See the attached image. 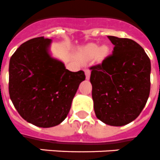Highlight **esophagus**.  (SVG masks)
<instances>
[{
  "label": "esophagus",
  "instance_id": "esophagus-1",
  "mask_svg": "<svg viewBox=\"0 0 160 160\" xmlns=\"http://www.w3.org/2000/svg\"><path fill=\"white\" fill-rule=\"evenodd\" d=\"M84 72H85V76H86V79H87V80H89V78H90V74H91L90 70H89V69H85Z\"/></svg>",
  "mask_w": 160,
  "mask_h": 160
}]
</instances>
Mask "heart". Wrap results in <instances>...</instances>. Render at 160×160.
Returning <instances> with one entry per match:
<instances>
[{"label": "heart", "instance_id": "1", "mask_svg": "<svg viewBox=\"0 0 160 160\" xmlns=\"http://www.w3.org/2000/svg\"><path fill=\"white\" fill-rule=\"evenodd\" d=\"M108 48L107 46H103L102 48H100L99 49V47L96 45H89L86 47L85 49V56L87 58H92L94 57L97 53H98L99 57L103 58L105 57L106 55L108 53Z\"/></svg>", "mask_w": 160, "mask_h": 160}]
</instances>
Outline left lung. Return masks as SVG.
<instances>
[{
	"label": "left lung",
	"mask_w": 160,
	"mask_h": 160,
	"mask_svg": "<svg viewBox=\"0 0 160 160\" xmlns=\"http://www.w3.org/2000/svg\"><path fill=\"white\" fill-rule=\"evenodd\" d=\"M112 54L91 67L93 108L106 124L123 126L143 110L151 90V60L131 39L108 36Z\"/></svg>",
	"instance_id": "1"
}]
</instances>
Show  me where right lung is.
Listing matches in <instances>:
<instances>
[{
  "label": "right lung",
  "mask_w": 160,
  "mask_h": 160,
  "mask_svg": "<svg viewBox=\"0 0 160 160\" xmlns=\"http://www.w3.org/2000/svg\"><path fill=\"white\" fill-rule=\"evenodd\" d=\"M52 40L43 37L20 45L9 60V92L15 109L41 128L61 123L69 113L83 71L70 72L49 53Z\"/></svg>",
  "instance_id": "obj_1"
}]
</instances>
